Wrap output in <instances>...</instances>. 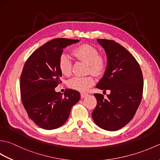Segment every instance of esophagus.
<instances>
[{
	"mask_svg": "<svg viewBox=\"0 0 160 160\" xmlns=\"http://www.w3.org/2000/svg\"><path fill=\"white\" fill-rule=\"evenodd\" d=\"M87 96H88V93H80V96H81V98H84V97Z\"/></svg>",
	"mask_w": 160,
	"mask_h": 160,
	"instance_id": "esophagus-1",
	"label": "esophagus"
}]
</instances>
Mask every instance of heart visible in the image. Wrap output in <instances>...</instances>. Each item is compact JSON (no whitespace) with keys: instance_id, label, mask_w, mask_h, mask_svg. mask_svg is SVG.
Returning <instances> with one entry per match:
<instances>
[{"instance_id":"heart-1","label":"heart","mask_w":160,"mask_h":160,"mask_svg":"<svg viewBox=\"0 0 160 160\" xmlns=\"http://www.w3.org/2000/svg\"><path fill=\"white\" fill-rule=\"evenodd\" d=\"M73 55L78 60L87 64V71L95 76L102 74L106 67V60L102 55L98 54V49L88 44H82L75 47L73 50ZM58 67L61 73L65 76H69L71 73V62L69 58L62 53L60 56ZM95 83V79L92 75L84 77H74L71 79L68 85L75 90L87 91Z\"/></svg>"}]
</instances>
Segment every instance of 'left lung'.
Here are the masks:
<instances>
[{
    "mask_svg": "<svg viewBox=\"0 0 160 160\" xmlns=\"http://www.w3.org/2000/svg\"><path fill=\"white\" fill-rule=\"evenodd\" d=\"M97 41L106 52L107 66L96 87L104 91L110 90L111 93L107 98L102 94L94 93L97 105L91 115L99 127L118 131L132 120L140 106L143 76L140 64L124 47L111 40Z\"/></svg>",
    "mask_w": 160,
    "mask_h": 160,
    "instance_id": "left-lung-1",
    "label": "left lung"
}]
</instances>
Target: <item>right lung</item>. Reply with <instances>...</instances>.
I'll return each instance as SVG.
<instances>
[{"instance_id":"obj_1","label":"right lung","mask_w":160,"mask_h":160,"mask_svg":"<svg viewBox=\"0 0 160 160\" xmlns=\"http://www.w3.org/2000/svg\"><path fill=\"white\" fill-rule=\"evenodd\" d=\"M79 40L55 38L30 56L20 76V97L29 118L39 127L52 130L61 127L71 109L80 99L78 91L67 89L64 95L56 92L62 76L58 67L63 49Z\"/></svg>"}]
</instances>
